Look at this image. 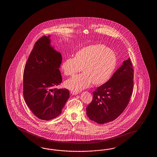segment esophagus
I'll use <instances>...</instances> for the list:
<instances>
[{
	"mask_svg": "<svg viewBox=\"0 0 157 157\" xmlns=\"http://www.w3.org/2000/svg\"><path fill=\"white\" fill-rule=\"evenodd\" d=\"M71 93L72 94H73V95H77V94H78V92L71 91Z\"/></svg>",
	"mask_w": 157,
	"mask_h": 157,
	"instance_id": "obj_1",
	"label": "esophagus"
}]
</instances>
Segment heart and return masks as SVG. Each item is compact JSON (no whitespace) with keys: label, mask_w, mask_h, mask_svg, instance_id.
Listing matches in <instances>:
<instances>
[{"label":"heart","mask_w":157,"mask_h":157,"mask_svg":"<svg viewBox=\"0 0 157 157\" xmlns=\"http://www.w3.org/2000/svg\"><path fill=\"white\" fill-rule=\"evenodd\" d=\"M117 57L113 50L101 44L84 47L76 53L74 58H68L62 62L60 68L65 76H72L64 82L71 91L78 92L94 85L99 86L110 79L116 67Z\"/></svg>","instance_id":"b5f03b06"}]
</instances>
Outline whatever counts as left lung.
Wrapping results in <instances>:
<instances>
[{"instance_id": "8db88e82", "label": "left lung", "mask_w": 157, "mask_h": 157, "mask_svg": "<svg viewBox=\"0 0 157 157\" xmlns=\"http://www.w3.org/2000/svg\"><path fill=\"white\" fill-rule=\"evenodd\" d=\"M133 71L130 59L123 64L106 83L93 92L91 102L86 108L87 117L104 124L119 117L128 105L133 92Z\"/></svg>"}]
</instances>
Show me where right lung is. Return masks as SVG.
I'll list each match as a JSON object with an SVG mask.
<instances>
[{
	"mask_svg": "<svg viewBox=\"0 0 157 157\" xmlns=\"http://www.w3.org/2000/svg\"><path fill=\"white\" fill-rule=\"evenodd\" d=\"M49 38L43 36L35 43L23 76L26 103L35 116L46 121L58 116L70 97L67 89H54L62 81L59 70L62 57L50 47Z\"/></svg>",
	"mask_w": 157,
	"mask_h": 157,
	"instance_id": "1",
	"label": "right lung"
}]
</instances>
